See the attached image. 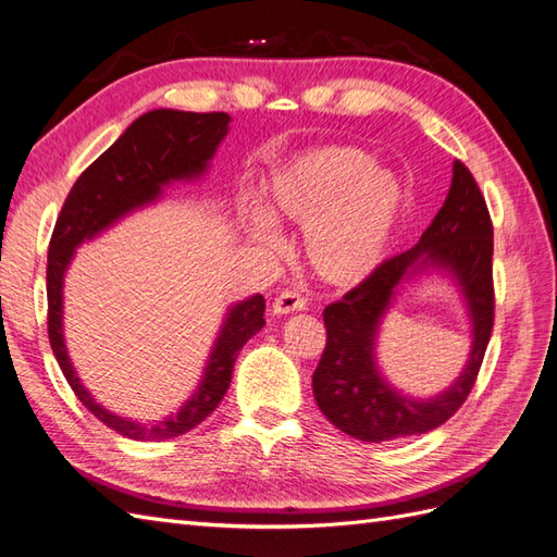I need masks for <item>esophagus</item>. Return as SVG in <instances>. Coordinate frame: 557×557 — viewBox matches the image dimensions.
<instances>
[{
    "instance_id": "34e87169",
    "label": "esophagus",
    "mask_w": 557,
    "mask_h": 557,
    "mask_svg": "<svg viewBox=\"0 0 557 557\" xmlns=\"http://www.w3.org/2000/svg\"><path fill=\"white\" fill-rule=\"evenodd\" d=\"M305 309H307V299L295 290H283L272 305V311L276 315H285V313H293V311H305Z\"/></svg>"
}]
</instances>
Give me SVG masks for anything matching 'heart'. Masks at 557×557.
I'll list each match as a JSON object with an SVG mask.
<instances>
[{"label": "heart", "mask_w": 557, "mask_h": 557, "mask_svg": "<svg viewBox=\"0 0 557 557\" xmlns=\"http://www.w3.org/2000/svg\"><path fill=\"white\" fill-rule=\"evenodd\" d=\"M267 207H242L244 230L274 246L281 221L305 225V258L330 285H356L383 262L407 209V185L352 146H318L283 162L267 183Z\"/></svg>", "instance_id": "obj_1"}]
</instances>
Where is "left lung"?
Instances as JSON below:
<instances>
[{"label": "left lung", "instance_id": "8db88e82", "mask_svg": "<svg viewBox=\"0 0 557 557\" xmlns=\"http://www.w3.org/2000/svg\"><path fill=\"white\" fill-rule=\"evenodd\" d=\"M432 271L459 285L472 323V350L461 376L446 392L416 400L399 394L380 374L375 339L400 285ZM493 318L491 213L474 176L455 160L444 207L418 244L379 264L358 288L325 307L327 344L313 372L318 409L334 428L369 444L395 442L444 425L474 387Z\"/></svg>", "mask_w": 557, "mask_h": 557}]
</instances>
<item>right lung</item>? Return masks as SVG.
<instances>
[{
	"instance_id": "1",
	"label": "right lung",
	"mask_w": 557,
	"mask_h": 557,
	"mask_svg": "<svg viewBox=\"0 0 557 557\" xmlns=\"http://www.w3.org/2000/svg\"><path fill=\"white\" fill-rule=\"evenodd\" d=\"M232 117L227 113H193L156 109L137 117L117 141L78 176L48 246V339L66 383L95 418L134 442H162L190 432L205 420L232 381L239 350L264 325V297L252 295L232 305L218 332L199 385L183 407L156 423H139L117 416L95 401L81 383L64 344V274L81 244L92 242L125 215L156 205L162 190L174 181L205 176L218 146L227 137Z\"/></svg>"
}]
</instances>
